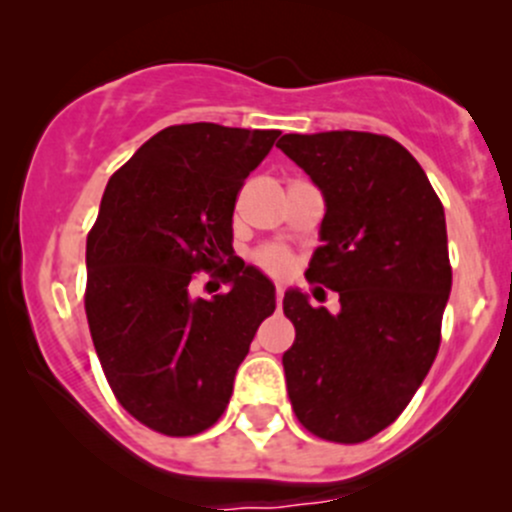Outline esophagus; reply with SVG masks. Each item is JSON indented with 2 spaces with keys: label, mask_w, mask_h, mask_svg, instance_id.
I'll return each mask as SVG.
<instances>
[{
  "label": "esophagus",
  "mask_w": 512,
  "mask_h": 512,
  "mask_svg": "<svg viewBox=\"0 0 512 512\" xmlns=\"http://www.w3.org/2000/svg\"><path fill=\"white\" fill-rule=\"evenodd\" d=\"M282 299H285V292H282V287H277V289H275V302H277V307H282Z\"/></svg>",
  "instance_id": "esophagus-1"
}]
</instances>
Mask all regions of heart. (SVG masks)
I'll return each mask as SVG.
<instances>
[{"mask_svg":"<svg viewBox=\"0 0 512 512\" xmlns=\"http://www.w3.org/2000/svg\"><path fill=\"white\" fill-rule=\"evenodd\" d=\"M252 262H255V265L260 267L265 275L277 277V280H282V277H289V275H292V270H294L292 252H289L287 247H282V245L257 247V250L252 252Z\"/></svg>","mask_w":512,"mask_h":512,"instance_id":"heart-1","label":"heart"}]
</instances>
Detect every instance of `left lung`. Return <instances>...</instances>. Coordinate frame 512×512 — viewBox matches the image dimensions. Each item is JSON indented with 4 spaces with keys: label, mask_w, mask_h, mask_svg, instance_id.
<instances>
[{
    "label": "left lung",
    "mask_w": 512,
    "mask_h": 512,
    "mask_svg": "<svg viewBox=\"0 0 512 512\" xmlns=\"http://www.w3.org/2000/svg\"><path fill=\"white\" fill-rule=\"evenodd\" d=\"M327 200L307 282L339 312L287 292L294 344L282 356L294 416L334 443H364L426 379L451 292L446 215L416 158L379 133H287L277 141ZM317 287V292H324Z\"/></svg>",
    "instance_id": "left-lung-1"
}]
</instances>
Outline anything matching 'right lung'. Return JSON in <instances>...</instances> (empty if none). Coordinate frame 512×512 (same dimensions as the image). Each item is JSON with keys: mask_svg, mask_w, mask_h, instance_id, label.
<instances>
[{"mask_svg": "<svg viewBox=\"0 0 512 512\" xmlns=\"http://www.w3.org/2000/svg\"><path fill=\"white\" fill-rule=\"evenodd\" d=\"M277 136L163 128L111 175L86 237L84 307L101 369L118 404L163 436H195L225 414L237 366L275 312L272 282L232 255V210ZM200 271L231 289L193 298Z\"/></svg>", "mask_w": 512, "mask_h": 512, "instance_id": "obj_1", "label": "right lung"}]
</instances>
